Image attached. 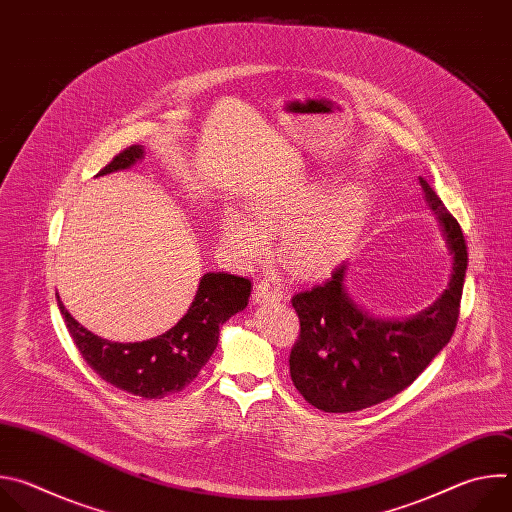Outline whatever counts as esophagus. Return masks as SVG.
<instances>
[{"mask_svg": "<svg viewBox=\"0 0 512 512\" xmlns=\"http://www.w3.org/2000/svg\"><path fill=\"white\" fill-rule=\"evenodd\" d=\"M253 300H255L257 304L281 302V300H283V291L279 289V285H277L273 279H261V281L255 285Z\"/></svg>", "mask_w": 512, "mask_h": 512, "instance_id": "34e87169", "label": "esophagus"}]
</instances>
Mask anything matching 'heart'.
<instances>
[{
	"instance_id": "heart-1",
	"label": "heart",
	"mask_w": 512,
	"mask_h": 512,
	"mask_svg": "<svg viewBox=\"0 0 512 512\" xmlns=\"http://www.w3.org/2000/svg\"><path fill=\"white\" fill-rule=\"evenodd\" d=\"M369 210L362 184L336 182L330 176L281 186L251 200V218L227 210L221 235L239 261H257L279 235V255L298 275L316 277L330 271L354 245Z\"/></svg>"
}]
</instances>
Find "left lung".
Segmentation results:
<instances>
[{"instance_id": "left-lung-1", "label": "left lung", "mask_w": 512, "mask_h": 512, "mask_svg": "<svg viewBox=\"0 0 512 512\" xmlns=\"http://www.w3.org/2000/svg\"><path fill=\"white\" fill-rule=\"evenodd\" d=\"M452 255L448 287L429 308L405 320L375 318L346 289L342 263L328 281L294 296L300 340L289 354V373L304 399L326 413H350L383 403L407 389L452 338L468 251L462 229L431 186L419 178Z\"/></svg>"}]
</instances>
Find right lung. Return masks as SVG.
I'll return each instance as SVG.
<instances>
[{
	"mask_svg": "<svg viewBox=\"0 0 512 512\" xmlns=\"http://www.w3.org/2000/svg\"><path fill=\"white\" fill-rule=\"evenodd\" d=\"M143 145H131L97 176L129 170L143 160ZM251 281L231 273H204L182 320L166 334L143 342L105 340L68 314L58 298L66 328L89 367L113 387L143 399H162L190 385L212 356L223 324L245 310Z\"/></svg>",
	"mask_w": 512,
	"mask_h": 512,
	"instance_id": "1",
	"label": "right lung"
}]
</instances>
